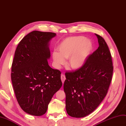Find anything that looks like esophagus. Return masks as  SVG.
Returning <instances> with one entry per match:
<instances>
[{
	"instance_id": "obj_1",
	"label": "esophagus",
	"mask_w": 126,
	"mask_h": 126,
	"mask_svg": "<svg viewBox=\"0 0 126 126\" xmlns=\"http://www.w3.org/2000/svg\"><path fill=\"white\" fill-rule=\"evenodd\" d=\"M61 80H62V82L63 83L64 81H65V75H61Z\"/></svg>"
}]
</instances>
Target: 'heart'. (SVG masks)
Wrapping results in <instances>:
<instances>
[{
  "label": "heart",
  "instance_id": "heart-1",
  "mask_svg": "<svg viewBox=\"0 0 126 126\" xmlns=\"http://www.w3.org/2000/svg\"><path fill=\"white\" fill-rule=\"evenodd\" d=\"M90 41L83 36L69 37L64 39L58 46L59 52L52 54L55 65L60 67L69 59L67 65L72 70H78L84 65L87 58L92 50Z\"/></svg>",
  "mask_w": 126,
  "mask_h": 126
}]
</instances>
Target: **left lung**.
<instances>
[{"label": "left lung", "mask_w": 126, "mask_h": 126, "mask_svg": "<svg viewBox=\"0 0 126 126\" xmlns=\"http://www.w3.org/2000/svg\"><path fill=\"white\" fill-rule=\"evenodd\" d=\"M95 34L98 48L88 56L81 68L65 74L66 110L72 117L82 118L94 111L107 94L112 81L111 52L104 39Z\"/></svg>", "instance_id": "obj_1"}]
</instances>
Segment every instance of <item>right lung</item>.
Wrapping results in <instances>:
<instances>
[{
  "mask_svg": "<svg viewBox=\"0 0 126 126\" xmlns=\"http://www.w3.org/2000/svg\"><path fill=\"white\" fill-rule=\"evenodd\" d=\"M56 35L50 32L33 31L22 39L15 51L11 80L16 98L27 113L41 116L62 82L60 70L48 65L49 41Z\"/></svg>",
  "mask_w": 126,
  "mask_h": 126,
  "instance_id": "add662e5",
  "label": "right lung"
}]
</instances>
